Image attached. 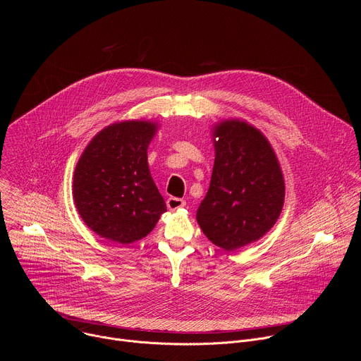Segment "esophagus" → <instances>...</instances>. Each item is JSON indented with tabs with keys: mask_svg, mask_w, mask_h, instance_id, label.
I'll return each mask as SVG.
<instances>
[{
	"mask_svg": "<svg viewBox=\"0 0 361 361\" xmlns=\"http://www.w3.org/2000/svg\"><path fill=\"white\" fill-rule=\"evenodd\" d=\"M167 207L169 210L174 212V210H178V209H183L185 207V201L183 198H177V197H170L167 200Z\"/></svg>",
	"mask_w": 361,
	"mask_h": 361,
	"instance_id": "esophagus-1",
	"label": "esophagus"
}]
</instances>
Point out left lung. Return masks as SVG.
Masks as SVG:
<instances>
[{
    "label": "left lung",
    "mask_w": 361,
    "mask_h": 361,
    "mask_svg": "<svg viewBox=\"0 0 361 361\" xmlns=\"http://www.w3.org/2000/svg\"><path fill=\"white\" fill-rule=\"evenodd\" d=\"M214 167L197 223L217 247L234 251L260 240L284 204V178L269 140L240 120L213 128Z\"/></svg>",
    "instance_id": "left-lung-1"
}]
</instances>
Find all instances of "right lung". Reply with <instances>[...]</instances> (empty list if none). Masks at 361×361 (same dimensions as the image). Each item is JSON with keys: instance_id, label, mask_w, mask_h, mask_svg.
<instances>
[{"instance_id": "add662e5", "label": "right lung", "mask_w": 361, "mask_h": 361, "mask_svg": "<svg viewBox=\"0 0 361 361\" xmlns=\"http://www.w3.org/2000/svg\"><path fill=\"white\" fill-rule=\"evenodd\" d=\"M159 124L121 121L101 130L75 166L73 198L82 221L99 237L130 244L145 237L167 212L154 183L147 148Z\"/></svg>"}]
</instances>
